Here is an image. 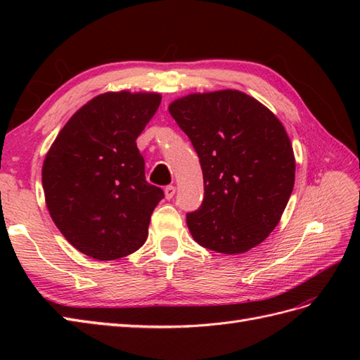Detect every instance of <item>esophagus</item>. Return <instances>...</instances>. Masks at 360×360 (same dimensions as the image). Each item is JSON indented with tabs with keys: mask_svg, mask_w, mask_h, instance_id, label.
I'll return each instance as SVG.
<instances>
[{
	"mask_svg": "<svg viewBox=\"0 0 360 360\" xmlns=\"http://www.w3.org/2000/svg\"><path fill=\"white\" fill-rule=\"evenodd\" d=\"M164 193H165L167 200H172V198H173L174 193H176V187H174V186H167V187L164 188Z\"/></svg>",
	"mask_w": 360,
	"mask_h": 360,
	"instance_id": "1",
	"label": "esophagus"
}]
</instances>
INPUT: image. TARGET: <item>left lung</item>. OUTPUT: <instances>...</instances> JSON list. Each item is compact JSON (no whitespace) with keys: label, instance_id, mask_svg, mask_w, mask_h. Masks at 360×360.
<instances>
[{"label":"left lung","instance_id":"8db88e82","mask_svg":"<svg viewBox=\"0 0 360 360\" xmlns=\"http://www.w3.org/2000/svg\"><path fill=\"white\" fill-rule=\"evenodd\" d=\"M192 141L204 179L201 207L187 215L202 248L235 255L263 243L292 193V143L277 116L238 89L193 93L168 105Z\"/></svg>","mask_w":360,"mask_h":360}]
</instances>
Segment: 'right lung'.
<instances>
[{"label": "right lung", "mask_w": 360, "mask_h": 360, "mask_svg": "<svg viewBox=\"0 0 360 360\" xmlns=\"http://www.w3.org/2000/svg\"><path fill=\"white\" fill-rule=\"evenodd\" d=\"M160 101L159 93L98 94L72 114L46 153V207L82 254L110 262L133 254L147 240L164 192L145 181L136 139Z\"/></svg>", "instance_id": "1"}]
</instances>
